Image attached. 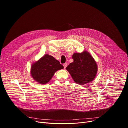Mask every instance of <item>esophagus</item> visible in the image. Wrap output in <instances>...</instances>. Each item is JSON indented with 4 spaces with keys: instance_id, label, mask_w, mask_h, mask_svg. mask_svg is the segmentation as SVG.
Instances as JSON below:
<instances>
[{
    "instance_id": "esophagus-1",
    "label": "esophagus",
    "mask_w": 128,
    "mask_h": 128,
    "mask_svg": "<svg viewBox=\"0 0 128 128\" xmlns=\"http://www.w3.org/2000/svg\"><path fill=\"white\" fill-rule=\"evenodd\" d=\"M67 66H68V63H64V64H63V66H64V68H65L66 67H67Z\"/></svg>"
}]
</instances>
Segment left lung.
Here are the masks:
<instances>
[{
    "instance_id": "8db88e82",
    "label": "left lung",
    "mask_w": 128,
    "mask_h": 128,
    "mask_svg": "<svg viewBox=\"0 0 128 128\" xmlns=\"http://www.w3.org/2000/svg\"><path fill=\"white\" fill-rule=\"evenodd\" d=\"M73 62L66 69L70 72L74 82L78 84H84L92 82L96 77L98 67L96 61L86 51L75 53L72 56Z\"/></svg>"
}]
</instances>
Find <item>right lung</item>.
Returning <instances> with one entry per match:
<instances>
[{
    "mask_svg": "<svg viewBox=\"0 0 128 128\" xmlns=\"http://www.w3.org/2000/svg\"><path fill=\"white\" fill-rule=\"evenodd\" d=\"M63 66L52 56L46 54L31 67V75L35 81L44 84L48 82L54 73Z\"/></svg>",
    "mask_w": 128,
    "mask_h": 128,
    "instance_id": "add662e5",
    "label": "right lung"
}]
</instances>
